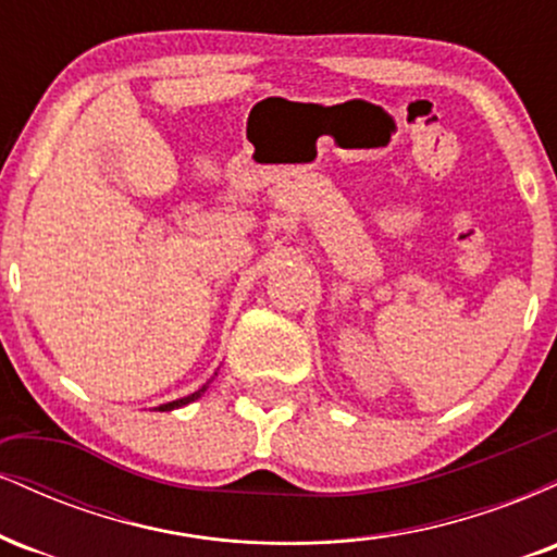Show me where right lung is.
Listing matches in <instances>:
<instances>
[{
  "instance_id": "right-lung-1",
  "label": "right lung",
  "mask_w": 557,
  "mask_h": 557,
  "mask_svg": "<svg viewBox=\"0 0 557 557\" xmlns=\"http://www.w3.org/2000/svg\"><path fill=\"white\" fill-rule=\"evenodd\" d=\"M214 380V376H212ZM209 380V382H212ZM209 382L203 387H198L196 393H190V395H185V398H177V400H170V403H162V406H159V411H175V408H183V406H188V403H194V400H198L201 398L203 393H207V387H209Z\"/></svg>"
}]
</instances>
